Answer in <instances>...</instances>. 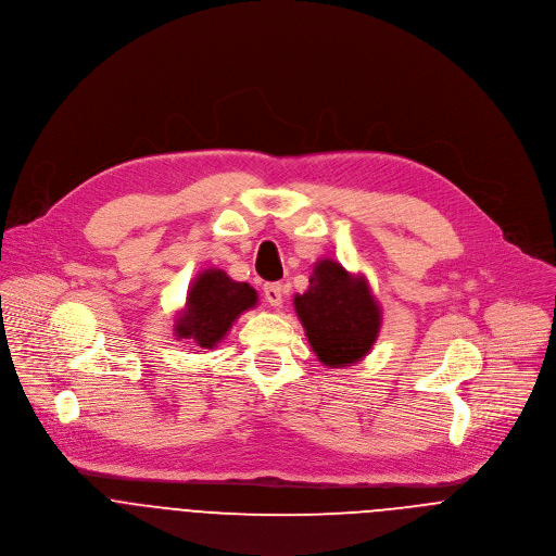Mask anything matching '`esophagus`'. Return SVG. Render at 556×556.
Wrapping results in <instances>:
<instances>
[{
	"instance_id": "esophagus-1",
	"label": "esophagus",
	"mask_w": 556,
	"mask_h": 556,
	"mask_svg": "<svg viewBox=\"0 0 556 556\" xmlns=\"http://www.w3.org/2000/svg\"><path fill=\"white\" fill-rule=\"evenodd\" d=\"M264 299L273 307H279L281 301H283V286L281 283H266L264 286Z\"/></svg>"
}]
</instances>
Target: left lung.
Masks as SVG:
<instances>
[{"label":"left lung","mask_w":556,"mask_h":556,"mask_svg":"<svg viewBox=\"0 0 556 556\" xmlns=\"http://www.w3.org/2000/svg\"><path fill=\"white\" fill-rule=\"evenodd\" d=\"M309 346L329 368L362 362L381 329V307L366 277L351 275L333 260H320L309 275V288L294 296Z\"/></svg>","instance_id":"obj_1"}]
</instances>
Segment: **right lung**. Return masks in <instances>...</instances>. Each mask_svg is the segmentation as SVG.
Masks as SVG:
<instances>
[{
  "mask_svg": "<svg viewBox=\"0 0 556 556\" xmlns=\"http://www.w3.org/2000/svg\"><path fill=\"white\" fill-rule=\"evenodd\" d=\"M257 305V292L233 281L225 270L210 268L197 275L188 288L186 307L173 325L179 340H192L199 349H214L240 314Z\"/></svg>",
  "mask_w": 556,
  "mask_h": 556,
  "instance_id": "1",
  "label": "right lung"
}]
</instances>
